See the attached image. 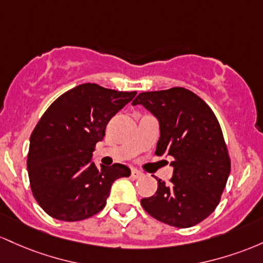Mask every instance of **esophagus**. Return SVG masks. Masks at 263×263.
<instances>
[{
	"mask_svg": "<svg viewBox=\"0 0 263 263\" xmlns=\"http://www.w3.org/2000/svg\"><path fill=\"white\" fill-rule=\"evenodd\" d=\"M141 176H143V173H141V171L137 170V169L132 170V178L133 179H139V178H141Z\"/></svg>",
	"mask_w": 263,
	"mask_h": 263,
	"instance_id": "1",
	"label": "esophagus"
}]
</instances>
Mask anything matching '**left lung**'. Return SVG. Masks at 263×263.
Listing matches in <instances>:
<instances>
[{
  "instance_id": "obj_1",
  "label": "left lung",
  "mask_w": 263,
  "mask_h": 263,
  "mask_svg": "<svg viewBox=\"0 0 263 263\" xmlns=\"http://www.w3.org/2000/svg\"><path fill=\"white\" fill-rule=\"evenodd\" d=\"M138 104L159 122L155 154L174 158L170 184L159 179L155 195L141 199V206L154 219L179 229L201 222L219 205L231 169L214 111L181 87L140 93L133 100Z\"/></svg>"
}]
</instances>
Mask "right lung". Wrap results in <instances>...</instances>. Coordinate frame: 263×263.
I'll list each match as a JSON object with an SVG mask.
<instances>
[{
  "label": "right lung",
  "mask_w": 263,
  "mask_h": 263,
  "mask_svg": "<svg viewBox=\"0 0 263 263\" xmlns=\"http://www.w3.org/2000/svg\"><path fill=\"white\" fill-rule=\"evenodd\" d=\"M137 92H118L85 83L52 103L29 139L27 169L32 193L49 216L79 221L98 214L113 182L128 178L126 165L93 163L105 126Z\"/></svg>",
  "instance_id": "right-lung-1"
}]
</instances>
